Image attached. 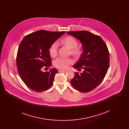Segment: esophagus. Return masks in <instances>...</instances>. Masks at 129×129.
I'll list each match as a JSON object with an SVG mask.
<instances>
[{
  "label": "esophagus",
  "instance_id": "esophagus-1",
  "mask_svg": "<svg viewBox=\"0 0 129 129\" xmlns=\"http://www.w3.org/2000/svg\"><path fill=\"white\" fill-rule=\"evenodd\" d=\"M59 72H61V73H66L67 72V71H64V70H59Z\"/></svg>",
  "mask_w": 129,
  "mask_h": 129
}]
</instances>
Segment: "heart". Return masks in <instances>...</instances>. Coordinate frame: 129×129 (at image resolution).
<instances>
[{
  "label": "heart",
  "instance_id": "obj_1",
  "mask_svg": "<svg viewBox=\"0 0 129 129\" xmlns=\"http://www.w3.org/2000/svg\"><path fill=\"white\" fill-rule=\"evenodd\" d=\"M61 43L66 46L70 50L72 55L77 56L79 55L81 53L80 49L77 47L78 42L77 40L72 36H67L64 38L61 41ZM58 44L57 43H52L49 48V54L52 57H55L57 54ZM73 63V60L70 58L58 57L55 59L53 61V65L57 69L65 70Z\"/></svg>",
  "mask_w": 129,
  "mask_h": 129
}]
</instances>
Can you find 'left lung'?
<instances>
[{"mask_svg":"<svg viewBox=\"0 0 129 129\" xmlns=\"http://www.w3.org/2000/svg\"><path fill=\"white\" fill-rule=\"evenodd\" d=\"M79 40L83 53L74 68L84 70L83 73H75L71 83L74 88L82 92L94 89L102 82L109 66V53L107 45L99 36L87 31L66 32Z\"/></svg>","mask_w":129,"mask_h":129,"instance_id":"obj_1","label":"left lung"}]
</instances>
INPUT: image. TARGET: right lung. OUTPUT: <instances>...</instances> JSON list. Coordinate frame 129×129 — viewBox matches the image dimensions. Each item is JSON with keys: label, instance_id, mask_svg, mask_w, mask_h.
Returning a JSON list of instances; mask_svg holds the SVG:
<instances>
[{"label": "right lung", "instance_id": "obj_1", "mask_svg": "<svg viewBox=\"0 0 129 129\" xmlns=\"http://www.w3.org/2000/svg\"><path fill=\"white\" fill-rule=\"evenodd\" d=\"M65 33L41 30L25 36L21 41L16 57L17 70L21 79L31 89L41 92L52 86L57 70L53 68L43 72L41 69L51 66L49 47Z\"/></svg>", "mask_w": 129, "mask_h": 129}]
</instances>
